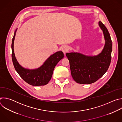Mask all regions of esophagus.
Instances as JSON below:
<instances>
[{
    "instance_id": "34e87169",
    "label": "esophagus",
    "mask_w": 122,
    "mask_h": 122,
    "mask_svg": "<svg viewBox=\"0 0 122 122\" xmlns=\"http://www.w3.org/2000/svg\"><path fill=\"white\" fill-rule=\"evenodd\" d=\"M68 50H69V48L68 47V46H67L66 45L64 46L62 48V51L64 54L66 53L68 51Z\"/></svg>"
}]
</instances>
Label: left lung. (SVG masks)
<instances>
[{
    "label": "left lung",
    "mask_w": 122,
    "mask_h": 122,
    "mask_svg": "<svg viewBox=\"0 0 122 122\" xmlns=\"http://www.w3.org/2000/svg\"><path fill=\"white\" fill-rule=\"evenodd\" d=\"M99 25L104 34L105 44L101 53L96 56H87L78 53L66 54L70 65L73 80L80 84H91L103 76L110 66L112 51V41L109 32L99 21Z\"/></svg>",
    "instance_id": "obj_1"
}]
</instances>
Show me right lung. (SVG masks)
<instances>
[{"label": "right lung", "instance_id": "right-lung-1", "mask_svg": "<svg viewBox=\"0 0 122 122\" xmlns=\"http://www.w3.org/2000/svg\"><path fill=\"white\" fill-rule=\"evenodd\" d=\"M16 30L15 31L11 44L12 60L16 71L25 82L31 85L41 86L47 84L51 79L55 66L64 57L63 53L62 51H59L51 55L38 68H25L17 62L14 53L13 44Z\"/></svg>", "mask_w": 122, "mask_h": 122}]
</instances>
